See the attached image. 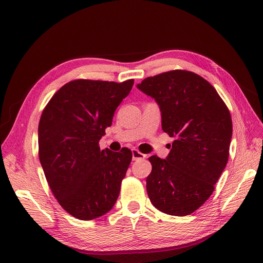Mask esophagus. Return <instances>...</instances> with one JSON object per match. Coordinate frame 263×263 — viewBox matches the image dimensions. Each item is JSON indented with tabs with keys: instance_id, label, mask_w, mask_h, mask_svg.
I'll use <instances>...</instances> for the list:
<instances>
[{
	"instance_id": "esophagus-1",
	"label": "esophagus",
	"mask_w": 263,
	"mask_h": 263,
	"mask_svg": "<svg viewBox=\"0 0 263 263\" xmlns=\"http://www.w3.org/2000/svg\"><path fill=\"white\" fill-rule=\"evenodd\" d=\"M132 153H133V159H134V160L142 159V158H145V157H146L145 154H142L141 152H139L138 149H136V148H133V149H132Z\"/></svg>"
}]
</instances>
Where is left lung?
<instances>
[{"instance_id":"obj_1","label":"left lung","mask_w":263,"mask_h":263,"mask_svg":"<svg viewBox=\"0 0 263 263\" xmlns=\"http://www.w3.org/2000/svg\"><path fill=\"white\" fill-rule=\"evenodd\" d=\"M137 87L155 99L162 130L176 138L166 159L148 158V198L166 214L190 215L213 194L227 165L232 137L229 109L213 85L189 70L161 72Z\"/></svg>"}]
</instances>
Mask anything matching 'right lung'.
<instances>
[{"label": "right lung", "mask_w": 263, "mask_h": 263, "mask_svg": "<svg viewBox=\"0 0 263 263\" xmlns=\"http://www.w3.org/2000/svg\"><path fill=\"white\" fill-rule=\"evenodd\" d=\"M134 85L77 79L64 84L45 107L39 124V156L53 196L81 220L114 208L133 153L101 149L99 140Z\"/></svg>", "instance_id": "right-lung-1"}]
</instances>
